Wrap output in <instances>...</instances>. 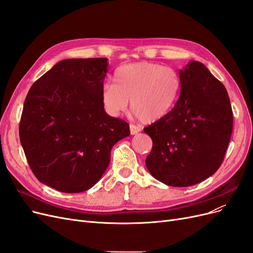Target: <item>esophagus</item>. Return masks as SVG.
I'll return each instance as SVG.
<instances>
[{
  "label": "esophagus",
  "mask_w": 253,
  "mask_h": 253,
  "mask_svg": "<svg viewBox=\"0 0 253 253\" xmlns=\"http://www.w3.org/2000/svg\"><path fill=\"white\" fill-rule=\"evenodd\" d=\"M129 131H131L132 135H136L140 132V128L134 125H129Z\"/></svg>",
  "instance_id": "34e87169"
}]
</instances>
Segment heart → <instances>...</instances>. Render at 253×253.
<instances>
[{
    "mask_svg": "<svg viewBox=\"0 0 253 253\" xmlns=\"http://www.w3.org/2000/svg\"><path fill=\"white\" fill-rule=\"evenodd\" d=\"M180 87L181 80L174 68L140 61L119 66L114 73V84L102 85L100 99L112 117L126 110L129 99L135 116L143 124H154L172 111Z\"/></svg>",
    "mask_w": 253,
    "mask_h": 253,
    "instance_id": "1",
    "label": "heart"
}]
</instances>
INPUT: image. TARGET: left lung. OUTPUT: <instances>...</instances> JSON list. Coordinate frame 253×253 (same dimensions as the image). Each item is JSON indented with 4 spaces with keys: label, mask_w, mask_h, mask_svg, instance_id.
<instances>
[{
    "label": "left lung",
    "mask_w": 253,
    "mask_h": 253,
    "mask_svg": "<svg viewBox=\"0 0 253 253\" xmlns=\"http://www.w3.org/2000/svg\"><path fill=\"white\" fill-rule=\"evenodd\" d=\"M180 95L162 120L144 127L153 141L145 165L153 177L190 187L210 177L224 160L232 133V109L224 84L197 61L179 70Z\"/></svg>",
    "instance_id": "8db88e82"
}]
</instances>
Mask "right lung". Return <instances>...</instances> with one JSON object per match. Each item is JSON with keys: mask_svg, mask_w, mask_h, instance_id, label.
<instances>
[{"mask_svg": "<svg viewBox=\"0 0 253 253\" xmlns=\"http://www.w3.org/2000/svg\"><path fill=\"white\" fill-rule=\"evenodd\" d=\"M106 58L66 59L38 79L20 121L22 148L36 177L64 193L90 189L110 165L115 143L129 135L126 121L101 104Z\"/></svg>", "mask_w": 253, "mask_h": 253, "instance_id": "1", "label": "right lung"}]
</instances>
